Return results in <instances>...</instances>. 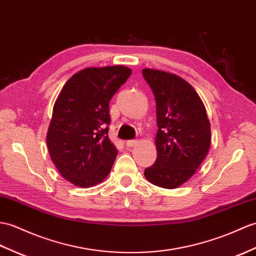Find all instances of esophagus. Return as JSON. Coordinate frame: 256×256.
Masks as SVG:
<instances>
[{
  "label": "esophagus",
  "instance_id": "34e87169",
  "mask_svg": "<svg viewBox=\"0 0 256 256\" xmlns=\"http://www.w3.org/2000/svg\"><path fill=\"white\" fill-rule=\"evenodd\" d=\"M138 140H126V146L128 147H134L136 144H138Z\"/></svg>",
  "mask_w": 256,
  "mask_h": 256
}]
</instances>
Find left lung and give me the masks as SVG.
I'll list each match as a JSON object with an SVG mask.
<instances>
[{"instance_id": "left-lung-1", "label": "left lung", "mask_w": 256, "mask_h": 256, "mask_svg": "<svg viewBox=\"0 0 256 256\" xmlns=\"http://www.w3.org/2000/svg\"><path fill=\"white\" fill-rule=\"evenodd\" d=\"M157 106V160L144 176L164 188H176L200 168L212 144L210 123L195 89L176 74L144 68Z\"/></svg>"}]
</instances>
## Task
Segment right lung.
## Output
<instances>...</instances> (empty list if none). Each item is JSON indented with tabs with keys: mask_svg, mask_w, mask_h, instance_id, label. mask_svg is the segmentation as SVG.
<instances>
[{
	"mask_svg": "<svg viewBox=\"0 0 256 256\" xmlns=\"http://www.w3.org/2000/svg\"><path fill=\"white\" fill-rule=\"evenodd\" d=\"M130 73L123 65L87 68L58 94L46 145L58 172L75 186H97L110 174L118 150L108 136L109 102Z\"/></svg>",
	"mask_w": 256,
	"mask_h": 256,
	"instance_id": "obj_1",
	"label": "right lung"
}]
</instances>
